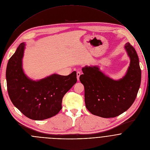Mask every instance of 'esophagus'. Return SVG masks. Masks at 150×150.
<instances>
[{"label": "esophagus", "mask_w": 150, "mask_h": 150, "mask_svg": "<svg viewBox=\"0 0 150 150\" xmlns=\"http://www.w3.org/2000/svg\"><path fill=\"white\" fill-rule=\"evenodd\" d=\"M80 75H81V73L80 71H77V81H79V78H80Z\"/></svg>", "instance_id": "esophagus-1"}]
</instances>
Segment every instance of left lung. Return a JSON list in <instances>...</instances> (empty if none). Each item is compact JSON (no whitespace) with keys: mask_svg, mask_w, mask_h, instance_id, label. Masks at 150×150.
Segmentation results:
<instances>
[{"mask_svg":"<svg viewBox=\"0 0 150 150\" xmlns=\"http://www.w3.org/2000/svg\"><path fill=\"white\" fill-rule=\"evenodd\" d=\"M125 50L130 59L124 76L114 80L99 66H86L80 81L84 86L86 108L93 115L113 118L126 111L133 103L141 83V69L135 49L127 43Z\"/></svg>","mask_w":150,"mask_h":150,"instance_id":"8db88e82","label":"left lung"}]
</instances>
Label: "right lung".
<instances>
[{
	"label": "right lung",
	"instance_id": "add662e5",
	"mask_svg": "<svg viewBox=\"0 0 150 150\" xmlns=\"http://www.w3.org/2000/svg\"><path fill=\"white\" fill-rule=\"evenodd\" d=\"M26 44L21 43L8 60L6 68L7 91L14 106L28 118L43 120L57 114L65 93L77 82L76 71L68 76L52 74L34 80L23 69Z\"/></svg>",
	"mask_w": 150,
	"mask_h": 150
}]
</instances>
